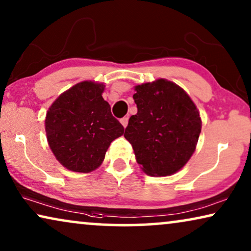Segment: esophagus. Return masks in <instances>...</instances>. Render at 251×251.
Returning <instances> with one entry per match:
<instances>
[{"label": "esophagus", "mask_w": 251, "mask_h": 251, "mask_svg": "<svg viewBox=\"0 0 251 251\" xmlns=\"http://www.w3.org/2000/svg\"><path fill=\"white\" fill-rule=\"evenodd\" d=\"M128 121H129L128 118H122L121 120H120V122H121V125L125 126V128L126 126H128Z\"/></svg>", "instance_id": "34e87169"}]
</instances>
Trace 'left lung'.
<instances>
[{
  "label": "left lung",
  "instance_id": "1",
  "mask_svg": "<svg viewBox=\"0 0 251 251\" xmlns=\"http://www.w3.org/2000/svg\"><path fill=\"white\" fill-rule=\"evenodd\" d=\"M137 114L129 119L126 139L149 176H171L193 155L202 121L183 88L166 78L137 84Z\"/></svg>",
  "mask_w": 251,
  "mask_h": 251
}]
</instances>
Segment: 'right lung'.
I'll list each match as a JSON object with an SVG mask.
<instances>
[{"label":"right lung","mask_w":251,"mask_h":251,"mask_svg":"<svg viewBox=\"0 0 251 251\" xmlns=\"http://www.w3.org/2000/svg\"><path fill=\"white\" fill-rule=\"evenodd\" d=\"M104 90V83L82 81L63 92L48 109V144L68 170L88 174L97 169L111 143L125 132L102 98Z\"/></svg>","instance_id":"add662e5"}]
</instances>
